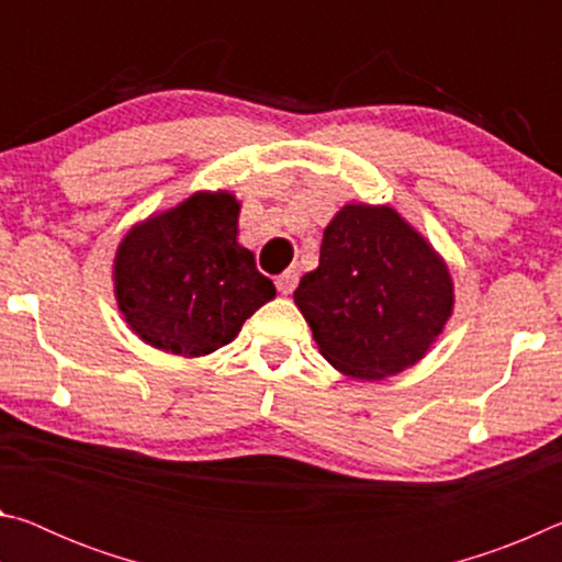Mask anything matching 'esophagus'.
Instances as JSON below:
<instances>
[{
	"mask_svg": "<svg viewBox=\"0 0 562 562\" xmlns=\"http://www.w3.org/2000/svg\"><path fill=\"white\" fill-rule=\"evenodd\" d=\"M274 284H278V292L280 294H292V290L297 288V272H294V270L282 272L280 278L274 280Z\"/></svg>",
	"mask_w": 562,
	"mask_h": 562,
	"instance_id": "obj_1",
	"label": "esophagus"
}]
</instances>
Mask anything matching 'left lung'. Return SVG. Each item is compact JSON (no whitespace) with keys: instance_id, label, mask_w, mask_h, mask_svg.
<instances>
[{"instance_id":"1","label":"left lung","mask_w":562,"mask_h":562,"mask_svg":"<svg viewBox=\"0 0 562 562\" xmlns=\"http://www.w3.org/2000/svg\"><path fill=\"white\" fill-rule=\"evenodd\" d=\"M439 250L392 205L347 203L325 227L319 268L294 304L337 372L382 382L414 367L453 315Z\"/></svg>"}]
</instances>
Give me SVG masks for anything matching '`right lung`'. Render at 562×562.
Masks as SVG:
<instances>
[{
    "instance_id": "right-lung-1",
    "label": "right lung",
    "mask_w": 562,
    "mask_h": 562,
    "mask_svg": "<svg viewBox=\"0 0 562 562\" xmlns=\"http://www.w3.org/2000/svg\"><path fill=\"white\" fill-rule=\"evenodd\" d=\"M237 217L240 201L231 190H198L121 237L113 294L140 341L176 357H207L274 300L272 280L237 243Z\"/></svg>"
}]
</instances>
